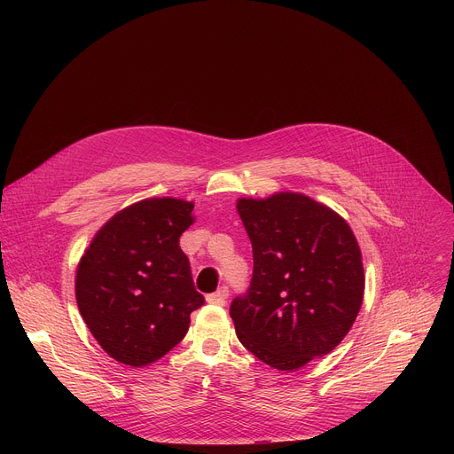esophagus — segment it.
<instances>
[{"instance_id": "34e87169", "label": "esophagus", "mask_w": 454, "mask_h": 454, "mask_svg": "<svg viewBox=\"0 0 454 454\" xmlns=\"http://www.w3.org/2000/svg\"><path fill=\"white\" fill-rule=\"evenodd\" d=\"M226 298H228V287H221L215 293L208 294L207 301L212 303V305H221L223 307V305H226Z\"/></svg>"}]
</instances>
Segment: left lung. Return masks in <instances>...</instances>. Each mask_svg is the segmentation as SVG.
Returning <instances> with one entry per match:
<instances>
[{"mask_svg": "<svg viewBox=\"0 0 454 454\" xmlns=\"http://www.w3.org/2000/svg\"><path fill=\"white\" fill-rule=\"evenodd\" d=\"M237 212L253 247L251 286L230 307L239 341L282 372L333 352L364 294L361 249L348 223L298 192L240 198Z\"/></svg>", "mask_w": 454, "mask_h": 454, "instance_id": "8db88e82", "label": "left lung"}]
</instances>
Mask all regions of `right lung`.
Returning a JSON list of instances; mask_svg holds the SVG:
<instances>
[{"mask_svg": "<svg viewBox=\"0 0 454 454\" xmlns=\"http://www.w3.org/2000/svg\"><path fill=\"white\" fill-rule=\"evenodd\" d=\"M193 203L151 198L114 214L77 266L75 298L98 345L121 364L161 359L186 334L205 303L179 247Z\"/></svg>", "mask_w": 454, "mask_h": 454, "instance_id": "1", "label": "right lung"}]
</instances>
